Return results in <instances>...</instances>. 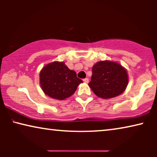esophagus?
Masks as SVG:
<instances>
[{
    "instance_id": "34e87169",
    "label": "esophagus",
    "mask_w": 157,
    "mask_h": 157,
    "mask_svg": "<svg viewBox=\"0 0 157 157\" xmlns=\"http://www.w3.org/2000/svg\"><path fill=\"white\" fill-rule=\"evenodd\" d=\"M83 82H84V83H89V78H84V79H83Z\"/></svg>"
}]
</instances>
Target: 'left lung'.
Wrapping results in <instances>:
<instances>
[{
  "instance_id": "1",
  "label": "left lung",
  "mask_w": 157,
  "mask_h": 157,
  "mask_svg": "<svg viewBox=\"0 0 157 157\" xmlns=\"http://www.w3.org/2000/svg\"><path fill=\"white\" fill-rule=\"evenodd\" d=\"M128 83L126 68L117 62L106 60L93 66L89 86L98 97L109 99L124 93Z\"/></svg>"
}]
</instances>
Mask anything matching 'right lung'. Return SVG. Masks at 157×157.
I'll return each instance as SVG.
<instances>
[{
  "instance_id": "add662e5",
  "label": "right lung",
  "mask_w": 157,
  "mask_h": 157,
  "mask_svg": "<svg viewBox=\"0 0 157 157\" xmlns=\"http://www.w3.org/2000/svg\"><path fill=\"white\" fill-rule=\"evenodd\" d=\"M40 86L46 95L57 100H65L76 91L83 83L77 78L76 73L70 70L64 62L53 61L40 70Z\"/></svg>"
}]
</instances>
